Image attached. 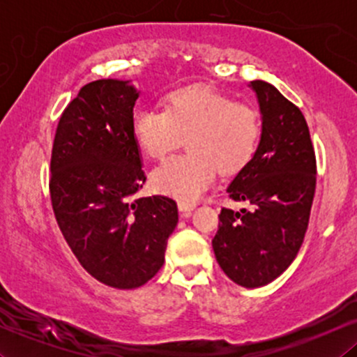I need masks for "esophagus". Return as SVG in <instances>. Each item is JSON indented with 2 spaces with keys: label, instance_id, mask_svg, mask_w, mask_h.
Masks as SVG:
<instances>
[{
  "label": "esophagus",
  "instance_id": "1",
  "mask_svg": "<svg viewBox=\"0 0 357 357\" xmlns=\"http://www.w3.org/2000/svg\"><path fill=\"white\" fill-rule=\"evenodd\" d=\"M178 208H179V211H181V216H183V218H188V216L191 215V211L195 210V203L179 202V203H178Z\"/></svg>",
  "mask_w": 357,
  "mask_h": 357
}]
</instances>
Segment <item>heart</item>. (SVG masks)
I'll use <instances>...</instances> for the list:
<instances>
[{
  "label": "heart",
  "instance_id": "heart-1",
  "mask_svg": "<svg viewBox=\"0 0 357 357\" xmlns=\"http://www.w3.org/2000/svg\"><path fill=\"white\" fill-rule=\"evenodd\" d=\"M139 149L151 159L166 158L184 144V154L173 155L151 173L154 191L191 203L210 186L215 171L231 176L255 155L261 136L257 109L210 89L174 90L165 109H139L132 116Z\"/></svg>",
  "mask_w": 357,
  "mask_h": 357
}]
</instances>
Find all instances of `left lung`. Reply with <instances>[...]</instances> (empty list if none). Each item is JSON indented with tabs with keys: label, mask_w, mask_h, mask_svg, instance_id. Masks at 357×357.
<instances>
[{
	"label": "left lung",
	"mask_w": 357,
	"mask_h": 357,
	"mask_svg": "<svg viewBox=\"0 0 357 357\" xmlns=\"http://www.w3.org/2000/svg\"><path fill=\"white\" fill-rule=\"evenodd\" d=\"M261 112L260 144L227 192L253 210L223 208L213 252L235 284L257 289L284 273L304 241L315 192V153L304 114L273 85L250 82Z\"/></svg>",
	"instance_id": "left-lung-1"
}]
</instances>
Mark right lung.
Masks as SVG:
<instances>
[{"label": "right lung", "mask_w": 357, "mask_h": 357, "mask_svg": "<svg viewBox=\"0 0 357 357\" xmlns=\"http://www.w3.org/2000/svg\"><path fill=\"white\" fill-rule=\"evenodd\" d=\"M139 92L129 80L80 89L56 126L50 198L61 235L93 278L136 289L165 264L178 204L167 196L132 199L146 181L132 132Z\"/></svg>", "instance_id": "1"}]
</instances>
